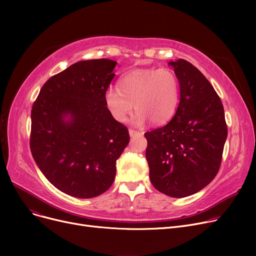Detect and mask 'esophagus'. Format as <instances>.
Instances as JSON below:
<instances>
[{
    "label": "esophagus",
    "instance_id": "34e87169",
    "mask_svg": "<svg viewBox=\"0 0 256 256\" xmlns=\"http://www.w3.org/2000/svg\"><path fill=\"white\" fill-rule=\"evenodd\" d=\"M128 132H130V137H134V136H142V135H143V132H138V130H132V128L128 130Z\"/></svg>",
    "mask_w": 256,
    "mask_h": 256
}]
</instances>
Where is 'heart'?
<instances>
[{
    "instance_id": "heart-1",
    "label": "heart",
    "mask_w": 256,
    "mask_h": 256,
    "mask_svg": "<svg viewBox=\"0 0 256 256\" xmlns=\"http://www.w3.org/2000/svg\"><path fill=\"white\" fill-rule=\"evenodd\" d=\"M178 96V80L171 70H138L121 78L119 89H106L104 104L118 122H126L135 104L134 124L143 126L147 120L162 124L176 113Z\"/></svg>"
}]
</instances>
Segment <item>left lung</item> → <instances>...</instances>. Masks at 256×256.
Segmentation results:
<instances>
[{"mask_svg":"<svg viewBox=\"0 0 256 256\" xmlns=\"http://www.w3.org/2000/svg\"><path fill=\"white\" fill-rule=\"evenodd\" d=\"M180 88L169 122L147 132L146 160L154 186L170 197L193 195L219 171L227 126L222 102L208 78L184 59L170 61Z\"/></svg>","mask_w":256,"mask_h":256,"instance_id":"left-lung-1","label":"left lung"}]
</instances>
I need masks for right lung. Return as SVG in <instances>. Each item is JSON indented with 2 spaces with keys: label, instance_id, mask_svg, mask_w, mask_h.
I'll return each mask as SVG.
<instances>
[{
  "label": "right lung",
  "instance_id": "1",
  "mask_svg": "<svg viewBox=\"0 0 256 256\" xmlns=\"http://www.w3.org/2000/svg\"><path fill=\"white\" fill-rule=\"evenodd\" d=\"M116 64L96 59L70 65L46 80L32 106V156L46 180L67 195L92 198L106 192L128 144L126 126L104 104Z\"/></svg>",
  "mask_w": 256,
  "mask_h": 256
}]
</instances>
